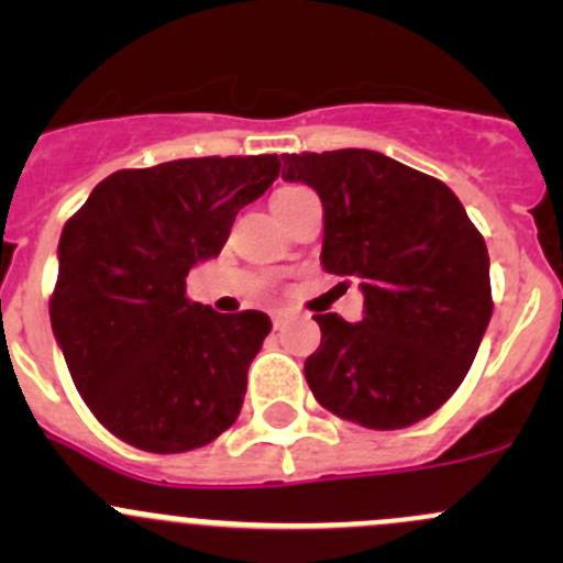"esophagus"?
<instances>
[{"label": "esophagus", "mask_w": 563, "mask_h": 563, "mask_svg": "<svg viewBox=\"0 0 563 563\" xmlns=\"http://www.w3.org/2000/svg\"><path fill=\"white\" fill-rule=\"evenodd\" d=\"M288 323V313H283V310H277V313H272V327L275 329H283Z\"/></svg>", "instance_id": "1"}]
</instances>
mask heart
I'll list each match as a JSON object with an SVG mask.
<instances>
[{"mask_svg": "<svg viewBox=\"0 0 563 563\" xmlns=\"http://www.w3.org/2000/svg\"><path fill=\"white\" fill-rule=\"evenodd\" d=\"M297 190H302V187H280V190L275 192V198H272V203L280 201V198H286V196H291V192H297Z\"/></svg>", "mask_w": 563, "mask_h": 563, "instance_id": "1", "label": "heart"}]
</instances>
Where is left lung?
<instances>
[{
    "label": "left lung",
    "mask_w": 563,
    "mask_h": 563,
    "mask_svg": "<svg viewBox=\"0 0 563 563\" xmlns=\"http://www.w3.org/2000/svg\"><path fill=\"white\" fill-rule=\"evenodd\" d=\"M283 179L323 203V269L356 277L365 318L318 313L321 345L305 362L316 400L371 430L439 411L463 384L493 316L490 258L441 179L382 152L283 155Z\"/></svg>",
    "instance_id": "1"
}]
</instances>
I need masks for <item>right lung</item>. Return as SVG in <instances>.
I'll list each match as a JSON object with an SVG mask.
<instances>
[{
    "label": "right lung",
    "mask_w": 563,
    "mask_h": 563,
    "mask_svg": "<svg viewBox=\"0 0 563 563\" xmlns=\"http://www.w3.org/2000/svg\"><path fill=\"white\" fill-rule=\"evenodd\" d=\"M277 174V155L124 168L62 229L51 327L78 395L124 444L190 452L240 417L272 321L190 302L185 277Z\"/></svg>",
    "instance_id": "1"
}]
</instances>
